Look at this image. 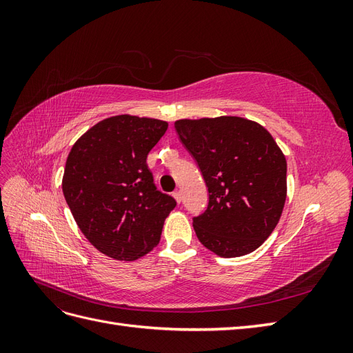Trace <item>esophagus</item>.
Returning <instances> with one entry per match:
<instances>
[{"instance_id": "obj_1", "label": "esophagus", "mask_w": 353, "mask_h": 353, "mask_svg": "<svg viewBox=\"0 0 353 353\" xmlns=\"http://www.w3.org/2000/svg\"><path fill=\"white\" fill-rule=\"evenodd\" d=\"M172 196H174V199H175L178 203L183 201V193H181V191H175V193H174Z\"/></svg>"}]
</instances>
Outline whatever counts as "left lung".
Listing matches in <instances>:
<instances>
[{"mask_svg":"<svg viewBox=\"0 0 353 353\" xmlns=\"http://www.w3.org/2000/svg\"><path fill=\"white\" fill-rule=\"evenodd\" d=\"M197 162L209 203L193 218L200 243L222 258L256 250L271 236L287 194V162L265 128L239 116L175 122Z\"/></svg>","mask_w":353,"mask_h":353,"instance_id":"obj_1","label":"left lung"}]
</instances>
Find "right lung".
Returning <instances> with one entry per match:
<instances>
[{"label": "right lung", "mask_w": 353, "mask_h": 353, "mask_svg": "<svg viewBox=\"0 0 353 353\" xmlns=\"http://www.w3.org/2000/svg\"><path fill=\"white\" fill-rule=\"evenodd\" d=\"M168 122L131 114L94 125L73 144L63 194L83 236L117 261H135L160 241L176 201L154 185L147 154Z\"/></svg>", "instance_id": "right-lung-1"}]
</instances>
